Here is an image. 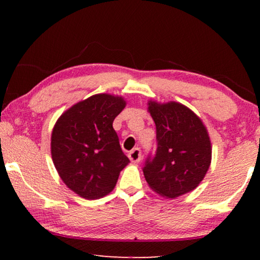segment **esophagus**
<instances>
[{
  "label": "esophagus",
  "instance_id": "esophagus-1",
  "mask_svg": "<svg viewBox=\"0 0 260 260\" xmlns=\"http://www.w3.org/2000/svg\"><path fill=\"white\" fill-rule=\"evenodd\" d=\"M128 157L132 162H139L141 160V158H142V153H141V149L140 148H134L133 150H132L128 153Z\"/></svg>",
  "mask_w": 260,
  "mask_h": 260
}]
</instances>
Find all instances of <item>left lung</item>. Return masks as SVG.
<instances>
[{
    "mask_svg": "<svg viewBox=\"0 0 260 260\" xmlns=\"http://www.w3.org/2000/svg\"><path fill=\"white\" fill-rule=\"evenodd\" d=\"M157 149L149 155L143 174L153 191L175 199L195 189L211 164V141L199 117L181 103L150 101Z\"/></svg>",
    "mask_w": 260,
    "mask_h": 260,
    "instance_id": "obj_1",
    "label": "left lung"
}]
</instances>
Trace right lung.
Wrapping results in <instances>:
<instances>
[{"instance_id":"add662e5","label":"right lung","mask_w":260,"mask_h":260,"mask_svg":"<svg viewBox=\"0 0 260 260\" xmlns=\"http://www.w3.org/2000/svg\"><path fill=\"white\" fill-rule=\"evenodd\" d=\"M126 102L98 94L81 101L58 118L51 134V157L63 182L87 200L113 190L129 159L122 152L112 122Z\"/></svg>"}]
</instances>
